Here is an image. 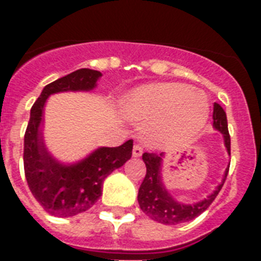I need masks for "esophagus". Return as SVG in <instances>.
<instances>
[{"label": "esophagus", "instance_id": "esophagus-1", "mask_svg": "<svg viewBox=\"0 0 261 261\" xmlns=\"http://www.w3.org/2000/svg\"><path fill=\"white\" fill-rule=\"evenodd\" d=\"M142 146L141 145H134L133 147V157H141L142 155Z\"/></svg>", "mask_w": 261, "mask_h": 261}]
</instances>
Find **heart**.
<instances>
[{
	"mask_svg": "<svg viewBox=\"0 0 261 261\" xmlns=\"http://www.w3.org/2000/svg\"><path fill=\"white\" fill-rule=\"evenodd\" d=\"M123 111L133 120L147 124L151 143L177 142L194 137L208 115L204 94L182 84H150L131 92Z\"/></svg>",
	"mask_w": 261,
	"mask_h": 261,
	"instance_id": "obj_1",
	"label": "heart"
}]
</instances>
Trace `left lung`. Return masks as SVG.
Wrapping results in <instances>:
<instances>
[{"mask_svg":"<svg viewBox=\"0 0 261 261\" xmlns=\"http://www.w3.org/2000/svg\"><path fill=\"white\" fill-rule=\"evenodd\" d=\"M213 127L223 135V142L226 147L227 154L230 155V135L227 130L226 112L219 104L214 102V112H213ZM164 153L154 154V153H143L142 160L146 165V176L143 178L142 184L138 191V203L141 210L151 218L164 225H177V223L192 221L204 210L208 208L213 200L217 198L219 191L222 188L223 182L226 180L229 168L223 173L222 181L217 186L215 191L206 199L198 203L186 204L178 202L169 194L165 188L161 177V168H163Z\"/></svg>","mask_w":261,"mask_h":261,"instance_id":"8db88e82","label":"left lung"}]
</instances>
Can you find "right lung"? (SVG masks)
I'll return each instance as SVG.
<instances>
[{"label":"right lung","instance_id":"add662e5","mask_svg":"<svg viewBox=\"0 0 261 261\" xmlns=\"http://www.w3.org/2000/svg\"><path fill=\"white\" fill-rule=\"evenodd\" d=\"M101 75L92 69L73 71L43 88L31 108L24 135V172L35 199L54 217L67 218L89 210L101 196L107 176L123 167L133 154V141L128 139L118 147H98L74 164H63L44 145L43 115L47 98L61 92H90Z\"/></svg>","mask_w":261,"mask_h":261}]
</instances>
